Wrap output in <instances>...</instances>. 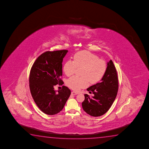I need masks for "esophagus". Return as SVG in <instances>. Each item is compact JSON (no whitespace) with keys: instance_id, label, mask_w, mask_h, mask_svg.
Segmentation results:
<instances>
[{"instance_id":"obj_1","label":"esophagus","mask_w":149,"mask_h":149,"mask_svg":"<svg viewBox=\"0 0 149 149\" xmlns=\"http://www.w3.org/2000/svg\"><path fill=\"white\" fill-rule=\"evenodd\" d=\"M78 93L77 92H76L75 91H72L71 92V94L72 95H77Z\"/></svg>"}]
</instances>
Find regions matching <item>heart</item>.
I'll use <instances>...</instances> for the list:
<instances>
[{
    "label": "heart",
    "instance_id": "1",
    "mask_svg": "<svg viewBox=\"0 0 149 149\" xmlns=\"http://www.w3.org/2000/svg\"><path fill=\"white\" fill-rule=\"evenodd\" d=\"M74 61L69 60L65 63L63 71L66 75H73L77 68H84L82 75L80 77L73 76L67 80L70 88L78 91L88 86L89 82L96 84L102 80L106 74L107 65L106 61L88 51L78 52L74 55Z\"/></svg>",
    "mask_w": 149,
    "mask_h": 149
}]
</instances>
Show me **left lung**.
Segmentation results:
<instances>
[{"label": "left lung", "mask_w": 149, "mask_h": 149, "mask_svg": "<svg viewBox=\"0 0 149 149\" xmlns=\"http://www.w3.org/2000/svg\"><path fill=\"white\" fill-rule=\"evenodd\" d=\"M118 90V79L116 70L112 60L107 63V69L101 81L87 88L92 97L84 94L82 107L84 111L92 116L105 114L112 105Z\"/></svg>", "instance_id": "8db88e82"}]
</instances>
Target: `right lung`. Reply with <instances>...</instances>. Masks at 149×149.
Returning <instances> with one entry per match:
<instances>
[{
    "instance_id": "add662e5",
    "label": "right lung",
    "mask_w": 149,
    "mask_h": 149,
    "mask_svg": "<svg viewBox=\"0 0 149 149\" xmlns=\"http://www.w3.org/2000/svg\"><path fill=\"white\" fill-rule=\"evenodd\" d=\"M68 50L47 51L37 58L31 69L29 86L35 104L42 112L49 115L60 112L71 95L63 86L56 93L54 86L63 85V58Z\"/></svg>"
}]
</instances>
